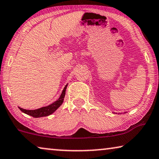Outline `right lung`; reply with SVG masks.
Here are the masks:
<instances>
[{
    "label": "right lung",
    "instance_id": "right-lung-1",
    "mask_svg": "<svg viewBox=\"0 0 159 159\" xmlns=\"http://www.w3.org/2000/svg\"><path fill=\"white\" fill-rule=\"evenodd\" d=\"M66 87H67V84L64 87L62 93H61V95L59 97L58 100L55 101L54 102H53L52 104L48 105V106L39 108V109L36 110H26L23 109V108H20L19 107H18V108H19L23 112H24V113H26L27 115H29V116L34 117V118H41V117L49 116V115L52 114L55 110H57V108L62 104L64 101V96H65Z\"/></svg>",
    "mask_w": 159,
    "mask_h": 159
}]
</instances>
